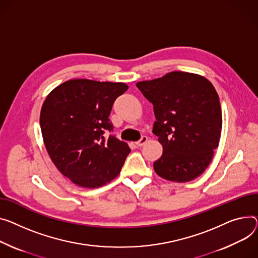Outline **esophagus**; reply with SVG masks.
<instances>
[{
  "label": "esophagus",
  "instance_id": "34e87169",
  "mask_svg": "<svg viewBox=\"0 0 258 258\" xmlns=\"http://www.w3.org/2000/svg\"><path fill=\"white\" fill-rule=\"evenodd\" d=\"M147 140H148V138H147L146 136H142V138H141L139 141L136 142V145L139 146V147H140V146H143V145L147 142Z\"/></svg>",
  "mask_w": 258,
  "mask_h": 258
}]
</instances>
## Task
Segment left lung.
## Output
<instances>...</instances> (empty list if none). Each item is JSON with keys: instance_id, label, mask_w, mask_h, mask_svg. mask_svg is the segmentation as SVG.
I'll use <instances>...</instances> for the list:
<instances>
[{"instance_id": "obj_1", "label": "left lung", "mask_w": 258, "mask_h": 258, "mask_svg": "<svg viewBox=\"0 0 258 258\" xmlns=\"http://www.w3.org/2000/svg\"><path fill=\"white\" fill-rule=\"evenodd\" d=\"M137 87L153 105L152 133L163 146L154 171L171 181L195 179L210 165L221 137L222 111L213 84L199 75L172 72Z\"/></svg>"}]
</instances>
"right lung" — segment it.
<instances>
[{
    "mask_svg": "<svg viewBox=\"0 0 258 258\" xmlns=\"http://www.w3.org/2000/svg\"><path fill=\"white\" fill-rule=\"evenodd\" d=\"M128 89L124 83L86 79L66 81L45 98L40 127L45 148L60 172L88 188L106 184L121 170L131 148L105 131L115 99Z\"/></svg>",
    "mask_w": 258,
    "mask_h": 258,
    "instance_id": "right-lung-1",
    "label": "right lung"
}]
</instances>
